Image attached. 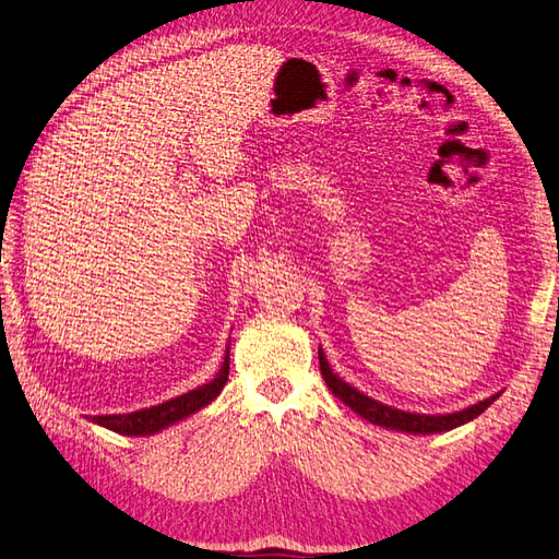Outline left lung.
Returning <instances> with one entry per match:
<instances>
[{
  "mask_svg": "<svg viewBox=\"0 0 559 559\" xmlns=\"http://www.w3.org/2000/svg\"><path fill=\"white\" fill-rule=\"evenodd\" d=\"M320 369L324 381L329 385V390L334 392V395L343 402L348 404L355 414H359L365 420L373 426H381L388 430H395V432H409V435H435V432H447V430H454L459 426L471 424L473 418H477L481 412L491 406L496 400L501 397V392H493L491 397L481 400L477 404L465 406L461 412H451V414H416V412H404L397 409V406H390L383 404L379 400H373L365 392H359L355 385L345 383L341 376L331 369V365L326 361V355L320 345Z\"/></svg>",
  "mask_w": 559,
  "mask_h": 559,
  "instance_id": "left-lung-1",
  "label": "left lung"
}]
</instances>
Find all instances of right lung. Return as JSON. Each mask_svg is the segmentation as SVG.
I'll return each mask as SVG.
<instances>
[{
	"mask_svg": "<svg viewBox=\"0 0 559 559\" xmlns=\"http://www.w3.org/2000/svg\"><path fill=\"white\" fill-rule=\"evenodd\" d=\"M228 376H230V343H228V348H225L221 369L216 371V376L209 383L194 388L190 392H183V395H178L174 400H167V402L155 404V406H147V409H139V412H131V414L94 416L92 420L100 428H108L112 432L127 435V437L155 435L164 428L178 424V420H183L192 414L202 412L204 406H209L221 395L223 385L228 383Z\"/></svg>",
	"mask_w": 559,
	"mask_h": 559,
	"instance_id": "right-lung-1",
	"label": "right lung"
}]
</instances>
